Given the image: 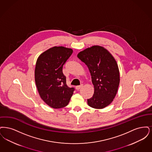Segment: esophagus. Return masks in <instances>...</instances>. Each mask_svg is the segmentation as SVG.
Instances as JSON below:
<instances>
[{"instance_id": "obj_1", "label": "esophagus", "mask_w": 152, "mask_h": 152, "mask_svg": "<svg viewBox=\"0 0 152 152\" xmlns=\"http://www.w3.org/2000/svg\"><path fill=\"white\" fill-rule=\"evenodd\" d=\"M82 86H83V85H79V86H77L75 87V88H76V90H79L80 88H81L82 87Z\"/></svg>"}]
</instances>
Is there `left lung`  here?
<instances>
[{"label":"left lung","mask_w":152,"mask_h":152,"mask_svg":"<svg viewBox=\"0 0 152 152\" xmlns=\"http://www.w3.org/2000/svg\"><path fill=\"white\" fill-rule=\"evenodd\" d=\"M78 58L86 64L91 76L94 93L88 105L102 109L111 103L120 83L119 68L112 54L102 46L95 45L79 52Z\"/></svg>","instance_id":"1"}]
</instances>
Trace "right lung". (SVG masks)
Segmentation results:
<instances>
[{"label":"right lung","mask_w":152,"mask_h":152,"mask_svg":"<svg viewBox=\"0 0 152 152\" xmlns=\"http://www.w3.org/2000/svg\"><path fill=\"white\" fill-rule=\"evenodd\" d=\"M73 50L64 46H54L42 53L37 60L34 77L40 97L53 108L67 106L74 88L66 85L62 67L73 53Z\"/></svg>","instance_id":"add662e5"}]
</instances>
